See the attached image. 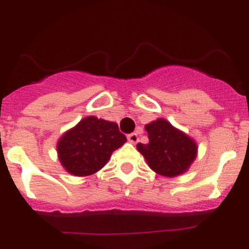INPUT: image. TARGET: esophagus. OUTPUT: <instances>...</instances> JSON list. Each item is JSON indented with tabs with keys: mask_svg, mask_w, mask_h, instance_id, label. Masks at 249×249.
Segmentation results:
<instances>
[{
	"mask_svg": "<svg viewBox=\"0 0 249 249\" xmlns=\"http://www.w3.org/2000/svg\"><path fill=\"white\" fill-rule=\"evenodd\" d=\"M127 138H128V142H129V143H133V144L137 143L138 140H140V138H138L137 133H131V135L127 136Z\"/></svg>",
	"mask_w": 249,
	"mask_h": 249,
	"instance_id": "esophagus-1",
	"label": "esophagus"
}]
</instances>
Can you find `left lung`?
<instances>
[{
    "mask_svg": "<svg viewBox=\"0 0 249 249\" xmlns=\"http://www.w3.org/2000/svg\"><path fill=\"white\" fill-rule=\"evenodd\" d=\"M144 128L149 142L138 143L137 149L146 158L149 168L171 178L187 172L197 157L196 141L164 118L152 121Z\"/></svg>",
    "mask_w": 249,
    "mask_h": 249,
    "instance_id": "obj_1",
    "label": "left lung"
}]
</instances>
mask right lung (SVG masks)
Returning a JSON list of instances; mask_svg holds the SVG:
<instances>
[{
  "label": "right lung",
  "instance_id": "obj_1",
  "mask_svg": "<svg viewBox=\"0 0 249 249\" xmlns=\"http://www.w3.org/2000/svg\"><path fill=\"white\" fill-rule=\"evenodd\" d=\"M126 141L117 123L89 116L61 136L57 155L68 173L86 177L103 168L112 153Z\"/></svg>",
  "mask_w": 249,
  "mask_h": 249
}]
</instances>
